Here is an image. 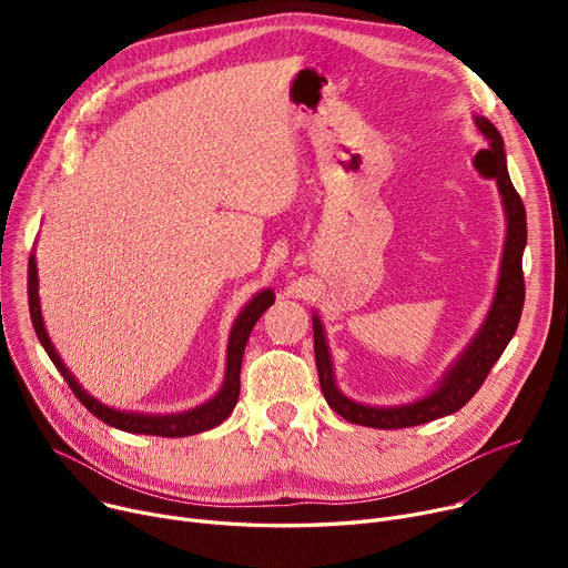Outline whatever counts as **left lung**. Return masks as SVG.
Masks as SVG:
<instances>
[{"label":"left lung","mask_w":568,"mask_h":568,"mask_svg":"<svg viewBox=\"0 0 568 568\" xmlns=\"http://www.w3.org/2000/svg\"><path fill=\"white\" fill-rule=\"evenodd\" d=\"M474 126L488 140V146L474 156L471 165L484 179H493L497 184L501 209L506 219V239L499 264V278L495 287L493 304L479 332L465 345V349L456 356V362L444 371L430 394L403 405H364L347 398L336 384L334 362L329 345H326L324 326L317 313H313V338H315V366L320 375V386L324 400L341 414L345 422L368 428H409L422 426L446 414L458 412L484 384L490 368L497 364L501 352L514 338L523 302H525V278H523V253L527 244V216L525 204L516 193L509 170H506L504 140L499 131L488 122L486 116L474 114Z\"/></svg>","instance_id":"left-lung-1"}]
</instances>
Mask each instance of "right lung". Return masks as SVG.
<instances>
[{"label":"right lung","mask_w":568,"mask_h":568,"mask_svg":"<svg viewBox=\"0 0 568 568\" xmlns=\"http://www.w3.org/2000/svg\"><path fill=\"white\" fill-rule=\"evenodd\" d=\"M27 294H29V315H32L34 332L48 352L50 362L54 368L62 373L67 384L78 396V400L92 412L94 416L112 428H119L124 433H135V435H156V437H186V435H197L209 428H216L223 424L227 416L232 414L236 400H239V389H242V382H239V375H242V359H244V349L248 343V336L253 332L255 322L262 317V313L276 302L274 290H260L253 300L242 308V313L236 315L230 338H227V359H225V377L221 389L216 392L214 398H209L206 403L186 409V412H174V414H144V412H126V409H114L97 400L92 394H87L80 382L73 377V373L64 366L62 356L57 354L48 332H45V322L41 315V300H39V266H37V255L32 253L29 257V268H27Z\"/></svg>","instance_id":"1"}]
</instances>
